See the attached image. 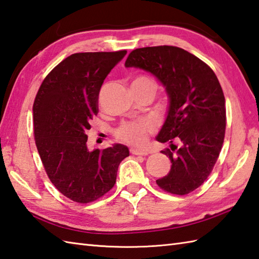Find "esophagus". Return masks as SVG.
Returning a JSON list of instances; mask_svg holds the SVG:
<instances>
[{
	"label": "esophagus",
	"mask_w": 259,
	"mask_h": 259,
	"mask_svg": "<svg viewBox=\"0 0 259 259\" xmlns=\"http://www.w3.org/2000/svg\"><path fill=\"white\" fill-rule=\"evenodd\" d=\"M131 153L134 155H147V152L145 151H139L136 149H131Z\"/></svg>",
	"instance_id": "obj_1"
}]
</instances>
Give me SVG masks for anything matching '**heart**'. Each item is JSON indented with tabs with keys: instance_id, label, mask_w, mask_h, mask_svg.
<instances>
[{
	"instance_id": "b5f03b06",
	"label": "heart",
	"mask_w": 259,
	"mask_h": 259,
	"mask_svg": "<svg viewBox=\"0 0 259 259\" xmlns=\"http://www.w3.org/2000/svg\"><path fill=\"white\" fill-rule=\"evenodd\" d=\"M132 86H145L150 87L153 92L156 91V83L152 78L146 76H140L132 81ZM153 130V126L150 122L141 120V122L125 123L116 131V136L118 140L125 142V143L134 146H143L146 143L147 135Z\"/></svg>"
}]
</instances>
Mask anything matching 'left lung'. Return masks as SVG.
Segmentation results:
<instances>
[{
    "label": "left lung",
    "mask_w": 259,
    "mask_h": 259,
    "mask_svg": "<svg viewBox=\"0 0 259 259\" xmlns=\"http://www.w3.org/2000/svg\"><path fill=\"white\" fill-rule=\"evenodd\" d=\"M125 67L152 73L165 88L168 107L156 141L170 143L161 152L172 164L156 183L173 194L190 193L207 180L224 143L225 96L217 76L198 57L172 46L133 50Z\"/></svg>",
    "instance_id": "1"
}]
</instances>
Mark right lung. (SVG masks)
<instances>
[{"label": "right lung", "mask_w": 259, "mask_h": 259, "mask_svg": "<svg viewBox=\"0 0 259 259\" xmlns=\"http://www.w3.org/2000/svg\"><path fill=\"white\" fill-rule=\"evenodd\" d=\"M126 54H73L50 71L35 96L36 149L52 184L72 201L88 203L107 193L116 182L119 163L130 155L123 144L103 151H91L87 145L100 88Z\"/></svg>", "instance_id": "add662e5"}]
</instances>
